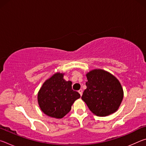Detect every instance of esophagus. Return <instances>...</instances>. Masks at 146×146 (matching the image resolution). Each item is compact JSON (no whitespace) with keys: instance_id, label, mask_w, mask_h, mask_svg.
Instances as JSON below:
<instances>
[{"instance_id":"1","label":"esophagus","mask_w":146,"mask_h":146,"mask_svg":"<svg viewBox=\"0 0 146 146\" xmlns=\"http://www.w3.org/2000/svg\"><path fill=\"white\" fill-rule=\"evenodd\" d=\"M82 92H83V91H82V90H81V89L80 90H78V93L80 95V96L82 95Z\"/></svg>"}]
</instances>
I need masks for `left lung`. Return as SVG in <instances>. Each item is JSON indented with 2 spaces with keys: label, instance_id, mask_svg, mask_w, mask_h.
<instances>
[{
  "label": "left lung",
  "instance_id": "1",
  "mask_svg": "<svg viewBox=\"0 0 146 146\" xmlns=\"http://www.w3.org/2000/svg\"><path fill=\"white\" fill-rule=\"evenodd\" d=\"M87 88L82 96L93 114L106 117L117 111L122 102L123 91L118 79L103 70H93L86 74Z\"/></svg>",
  "mask_w": 146,
  "mask_h": 146
}]
</instances>
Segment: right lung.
<instances>
[{"label": "right lung", "instance_id": "add662e5", "mask_svg": "<svg viewBox=\"0 0 146 146\" xmlns=\"http://www.w3.org/2000/svg\"><path fill=\"white\" fill-rule=\"evenodd\" d=\"M64 73H56L45 81L38 93V103L44 114L62 118L70 111L74 102L80 97L72 90V82L64 79Z\"/></svg>", "mask_w": 146, "mask_h": 146}]
</instances>
